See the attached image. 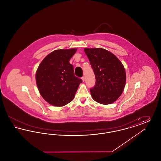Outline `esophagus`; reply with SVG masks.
Listing matches in <instances>:
<instances>
[{"mask_svg":"<svg viewBox=\"0 0 161 161\" xmlns=\"http://www.w3.org/2000/svg\"><path fill=\"white\" fill-rule=\"evenodd\" d=\"M81 79H82V80H83V81L84 82V80H85V78H84V77H81Z\"/></svg>","mask_w":161,"mask_h":161,"instance_id":"esophagus-1","label":"esophagus"}]
</instances>
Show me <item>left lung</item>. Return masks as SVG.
Instances as JSON below:
<instances>
[{
  "mask_svg": "<svg viewBox=\"0 0 161 161\" xmlns=\"http://www.w3.org/2000/svg\"><path fill=\"white\" fill-rule=\"evenodd\" d=\"M96 79L90 89L93 99L102 104L114 103L122 94L126 75L124 66L114 54L102 48H85Z\"/></svg>",
  "mask_w": 161,
  "mask_h": 161,
  "instance_id": "1",
  "label": "left lung"
}]
</instances>
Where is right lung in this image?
Here are the masks:
<instances>
[{
  "label": "right lung",
  "instance_id": "1",
  "mask_svg": "<svg viewBox=\"0 0 161 161\" xmlns=\"http://www.w3.org/2000/svg\"><path fill=\"white\" fill-rule=\"evenodd\" d=\"M77 49H58L48 54L41 62L36 79L42 97L50 104L63 106L74 98L82 80L74 74L70 59Z\"/></svg>",
  "mask_w": 161,
  "mask_h": 161
}]
</instances>
